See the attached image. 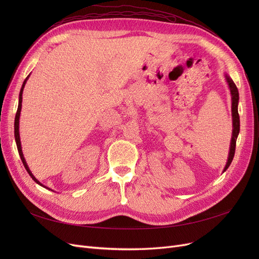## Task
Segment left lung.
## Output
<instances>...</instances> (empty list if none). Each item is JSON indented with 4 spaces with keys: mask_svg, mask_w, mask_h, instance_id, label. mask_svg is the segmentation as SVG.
Returning a JSON list of instances; mask_svg holds the SVG:
<instances>
[{
    "mask_svg": "<svg viewBox=\"0 0 259 259\" xmlns=\"http://www.w3.org/2000/svg\"><path fill=\"white\" fill-rule=\"evenodd\" d=\"M227 84L229 86L230 94H231V115H232V136H231V142H230V148H229V155H228V160H227L226 166L224 168V171L227 170L230 166V164L233 160L234 156V151H236V143H237V138L240 132V116L238 112V105H239V92L236 84L230 79V76L225 74Z\"/></svg>",
    "mask_w": 259,
    "mask_h": 259,
    "instance_id": "1",
    "label": "left lung"
}]
</instances>
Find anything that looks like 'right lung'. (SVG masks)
<instances>
[{"instance_id": "right-lung-1", "label": "right lung", "mask_w": 259, "mask_h": 259, "mask_svg": "<svg viewBox=\"0 0 259 259\" xmlns=\"http://www.w3.org/2000/svg\"><path fill=\"white\" fill-rule=\"evenodd\" d=\"M29 76H30V74L26 77V80L23 81L22 86H21V90H20V93H19L18 109H17V112H16V116H15V124H14V127H15V131H14V132H15V140H16V145H17V149H18V152H19V155H20V159H21V161H22V163H23V165H25V168L27 169L28 174L31 176V178H32L36 184H38V185L44 187V188H48V187H45L43 184H41L40 182H38V180L34 177V175L32 174V171L30 170V168H29V166H28V164H27V162H26V160H25V156H23V153H22V150H21V143H20V136H19V117H20V111H21L22 93H23V89H25V85H26V83H27V80H28ZM48 189H50V188H48Z\"/></svg>"}]
</instances>
